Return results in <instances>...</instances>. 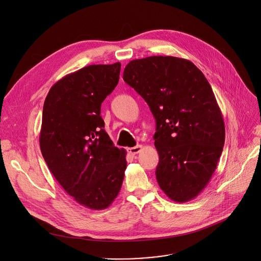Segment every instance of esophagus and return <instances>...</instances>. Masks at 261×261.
I'll return each mask as SVG.
<instances>
[{
    "mask_svg": "<svg viewBox=\"0 0 261 261\" xmlns=\"http://www.w3.org/2000/svg\"><path fill=\"white\" fill-rule=\"evenodd\" d=\"M141 150H142V146H141V145H138V146H136V147L128 148V149H127V152H128L129 154H132V155H136V154L140 153Z\"/></svg>",
    "mask_w": 261,
    "mask_h": 261,
    "instance_id": "1",
    "label": "esophagus"
}]
</instances>
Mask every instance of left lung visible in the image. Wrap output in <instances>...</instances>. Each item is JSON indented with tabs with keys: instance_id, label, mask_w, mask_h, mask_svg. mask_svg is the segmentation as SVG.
<instances>
[{
	"instance_id": "obj_1",
	"label": "left lung",
	"mask_w": 261,
	"mask_h": 261,
	"mask_svg": "<svg viewBox=\"0 0 261 261\" xmlns=\"http://www.w3.org/2000/svg\"><path fill=\"white\" fill-rule=\"evenodd\" d=\"M123 80L156 119L159 186L176 202L194 198L212 178L225 144L223 115L210 83L190 61L162 56L130 61Z\"/></svg>"
}]
</instances>
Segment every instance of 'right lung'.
<instances>
[{
    "label": "right lung",
    "mask_w": 261,
    "mask_h": 261,
    "mask_svg": "<svg viewBox=\"0 0 261 261\" xmlns=\"http://www.w3.org/2000/svg\"><path fill=\"white\" fill-rule=\"evenodd\" d=\"M120 63L92 65L50 88L43 105L39 144L48 169L80 204L108 207L126 169V152L104 130L101 103L116 87Z\"/></svg>",
    "instance_id": "right-lung-1"
}]
</instances>
